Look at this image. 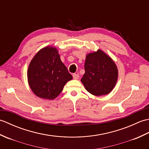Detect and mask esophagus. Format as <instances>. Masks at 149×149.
Segmentation results:
<instances>
[{"instance_id": "1", "label": "esophagus", "mask_w": 149, "mask_h": 149, "mask_svg": "<svg viewBox=\"0 0 149 149\" xmlns=\"http://www.w3.org/2000/svg\"><path fill=\"white\" fill-rule=\"evenodd\" d=\"M73 77H74V79H78L79 78V75L78 74H73Z\"/></svg>"}]
</instances>
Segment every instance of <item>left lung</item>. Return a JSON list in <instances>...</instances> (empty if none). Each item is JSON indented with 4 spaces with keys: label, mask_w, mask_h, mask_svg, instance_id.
<instances>
[{
    "label": "left lung",
    "mask_w": 149,
    "mask_h": 149,
    "mask_svg": "<svg viewBox=\"0 0 149 149\" xmlns=\"http://www.w3.org/2000/svg\"><path fill=\"white\" fill-rule=\"evenodd\" d=\"M84 70L81 81L91 94L95 96L107 95L115 88L118 79V69L113 59L102 50L88 54Z\"/></svg>",
    "instance_id": "left-lung-1"
}]
</instances>
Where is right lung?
Wrapping results in <instances>:
<instances>
[{
    "label": "right lung",
    "mask_w": 149,
    "mask_h": 149,
    "mask_svg": "<svg viewBox=\"0 0 149 149\" xmlns=\"http://www.w3.org/2000/svg\"><path fill=\"white\" fill-rule=\"evenodd\" d=\"M72 78L61 61L58 50L50 46L37 52L27 70L31 89L36 96L44 99H54Z\"/></svg>",
    "instance_id": "obj_1"
}]
</instances>
